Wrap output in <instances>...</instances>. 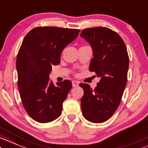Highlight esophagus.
<instances>
[{
  "label": "esophagus",
  "instance_id": "esophagus-1",
  "mask_svg": "<svg viewBox=\"0 0 148 148\" xmlns=\"http://www.w3.org/2000/svg\"><path fill=\"white\" fill-rule=\"evenodd\" d=\"M79 82L78 81H75V80L72 81L73 86H77L78 85H79Z\"/></svg>",
  "mask_w": 148,
  "mask_h": 148
}]
</instances>
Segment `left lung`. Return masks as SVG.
Returning <instances> with one entry per match:
<instances>
[{
  "instance_id": "8db88e82",
  "label": "left lung",
  "mask_w": 148,
  "mask_h": 148,
  "mask_svg": "<svg viewBox=\"0 0 148 148\" xmlns=\"http://www.w3.org/2000/svg\"><path fill=\"white\" fill-rule=\"evenodd\" d=\"M80 36L93 50L89 70L100 78L94 89L79 84L84 89L82 112L87 121L101 123L112 117L120 105L127 82L129 56L122 38L107 27L84 29Z\"/></svg>"
}]
</instances>
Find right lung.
I'll return each mask as SVG.
<instances>
[{
	"mask_svg": "<svg viewBox=\"0 0 148 148\" xmlns=\"http://www.w3.org/2000/svg\"><path fill=\"white\" fill-rule=\"evenodd\" d=\"M79 31L38 27L23 40L16 64L18 90L25 111L36 122H51L62 114L72 83L66 79L55 86L49 76L53 65L60 63L62 50L77 37Z\"/></svg>",
	"mask_w": 148,
	"mask_h": 148,
	"instance_id": "right-lung-1",
	"label": "right lung"
}]
</instances>
